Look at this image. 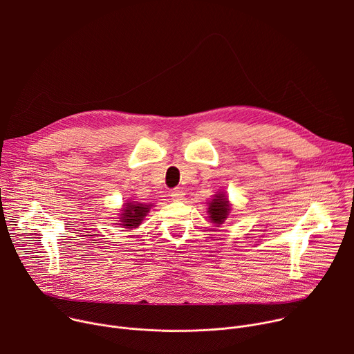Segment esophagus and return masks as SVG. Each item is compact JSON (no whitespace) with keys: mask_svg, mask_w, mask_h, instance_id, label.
Returning <instances> with one entry per match:
<instances>
[{"mask_svg":"<svg viewBox=\"0 0 354 354\" xmlns=\"http://www.w3.org/2000/svg\"><path fill=\"white\" fill-rule=\"evenodd\" d=\"M171 197H172V200H175V201H180V200H183V197H185V192L180 190V189H174V190L171 192Z\"/></svg>","mask_w":354,"mask_h":354,"instance_id":"34e87169","label":"esophagus"}]
</instances>
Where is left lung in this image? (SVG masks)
<instances>
[{"label":"left lung","mask_w":354,"mask_h":354,"mask_svg":"<svg viewBox=\"0 0 354 354\" xmlns=\"http://www.w3.org/2000/svg\"><path fill=\"white\" fill-rule=\"evenodd\" d=\"M209 213H210V218L214 224L220 225L224 223V220L227 218V216L230 213V203L224 194H216V198H213V201H210Z\"/></svg>","instance_id":"obj_1"}]
</instances>
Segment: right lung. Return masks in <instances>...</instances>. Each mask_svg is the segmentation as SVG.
Here are the masks:
<instances>
[{
  "mask_svg": "<svg viewBox=\"0 0 354 354\" xmlns=\"http://www.w3.org/2000/svg\"><path fill=\"white\" fill-rule=\"evenodd\" d=\"M124 210L122 214V225H124V228H136L140 225V223L142 221L144 216H147V213L151 209V205H144V203H126L124 205Z\"/></svg>",
  "mask_w": 354,
  "mask_h": 354,
  "instance_id": "add662e5",
  "label": "right lung"
}]
</instances>
